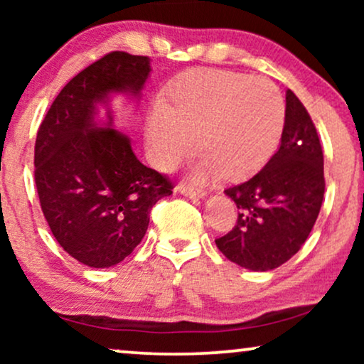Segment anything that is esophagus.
<instances>
[{
    "mask_svg": "<svg viewBox=\"0 0 364 364\" xmlns=\"http://www.w3.org/2000/svg\"><path fill=\"white\" fill-rule=\"evenodd\" d=\"M176 191L178 193H182V196H186L188 198H193V200H198V198H203L207 196L205 192L202 191V188H193V187H187L186 183H178Z\"/></svg>",
    "mask_w": 364,
    "mask_h": 364,
    "instance_id": "esophagus-1",
    "label": "esophagus"
}]
</instances>
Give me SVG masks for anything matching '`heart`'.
<instances>
[{
    "label": "heart",
    "mask_w": 364,
    "mask_h": 364,
    "mask_svg": "<svg viewBox=\"0 0 364 364\" xmlns=\"http://www.w3.org/2000/svg\"><path fill=\"white\" fill-rule=\"evenodd\" d=\"M168 107L157 106L147 124L154 164L172 168L197 147V181L252 176L277 151L285 127V99L270 79L225 69H197L178 79Z\"/></svg>",
    "instance_id": "heart-1"
}]
</instances>
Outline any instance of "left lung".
Segmentation results:
<instances>
[{
  "label": "left lung",
  "instance_id": "8db88e82",
  "mask_svg": "<svg viewBox=\"0 0 364 364\" xmlns=\"http://www.w3.org/2000/svg\"><path fill=\"white\" fill-rule=\"evenodd\" d=\"M225 193L240 210L232 232L215 240L230 262L268 272L306 242L325 193L323 151L310 114L290 89L278 151L260 172Z\"/></svg>",
  "mask_w": 364,
  "mask_h": 364
}]
</instances>
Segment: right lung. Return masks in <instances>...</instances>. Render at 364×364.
I'll list each match as a JSON object with an SVG mask.
<instances>
[{
  "label": "right lung",
  "mask_w": 364,
  "mask_h": 364,
  "mask_svg": "<svg viewBox=\"0 0 364 364\" xmlns=\"http://www.w3.org/2000/svg\"><path fill=\"white\" fill-rule=\"evenodd\" d=\"M149 74L147 56L109 53L61 89L39 126L34 182L44 218L59 245L87 267L109 268L131 255L151 208L172 193V183L112 127L111 97L139 101ZM99 105L108 111L104 123Z\"/></svg>",
  "instance_id": "1"
}]
</instances>
